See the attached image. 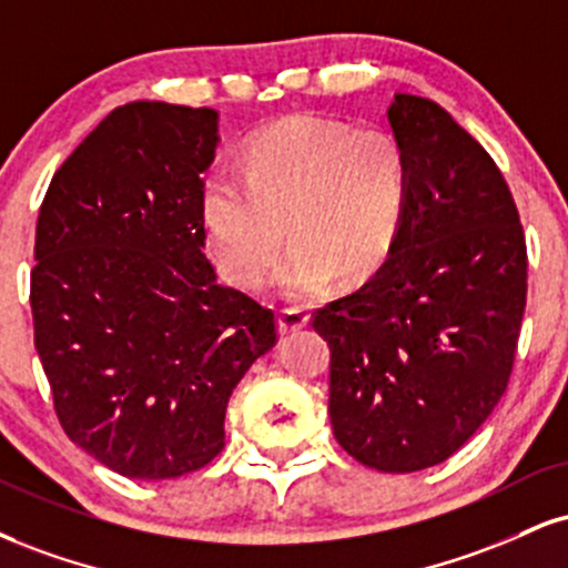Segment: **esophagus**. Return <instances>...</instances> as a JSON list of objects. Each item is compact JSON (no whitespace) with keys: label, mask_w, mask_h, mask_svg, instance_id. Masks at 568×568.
Masks as SVG:
<instances>
[{"label":"esophagus","mask_w":568,"mask_h":568,"mask_svg":"<svg viewBox=\"0 0 568 568\" xmlns=\"http://www.w3.org/2000/svg\"><path fill=\"white\" fill-rule=\"evenodd\" d=\"M306 323H310V314L298 310V306H285V310L277 312V325L283 336H291V333L302 331V327H306Z\"/></svg>","instance_id":"1"}]
</instances>
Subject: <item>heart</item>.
<instances>
[{
	"label": "heart",
	"mask_w": 568,
	"mask_h": 568,
	"mask_svg": "<svg viewBox=\"0 0 568 568\" xmlns=\"http://www.w3.org/2000/svg\"><path fill=\"white\" fill-rule=\"evenodd\" d=\"M405 150L384 129L291 115L248 142L243 176H206L201 214L232 283L258 288L277 272L288 298H312L331 275L367 277L392 254L407 209Z\"/></svg>",
	"instance_id": "b5f03b06"
}]
</instances>
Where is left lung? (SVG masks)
<instances>
[{"label": "left lung", "mask_w": 568, "mask_h": 568, "mask_svg": "<svg viewBox=\"0 0 568 568\" xmlns=\"http://www.w3.org/2000/svg\"><path fill=\"white\" fill-rule=\"evenodd\" d=\"M409 193L399 237L359 291L314 314L331 413L362 466H439L503 399L526 306V241L489 153L434 100L394 94Z\"/></svg>", "instance_id": "left-lung-1"}]
</instances>
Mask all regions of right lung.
<instances>
[{
  "label": "right lung",
  "mask_w": 568,
  "mask_h": 568,
  "mask_svg": "<svg viewBox=\"0 0 568 568\" xmlns=\"http://www.w3.org/2000/svg\"><path fill=\"white\" fill-rule=\"evenodd\" d=\"M219 113L136 100L68 155L39 209L33 346L68 439L136 481L209 466L275 312L216 283L203 174Z\"/></svg>",
  "instance_id": "1"
}]
</instances>
